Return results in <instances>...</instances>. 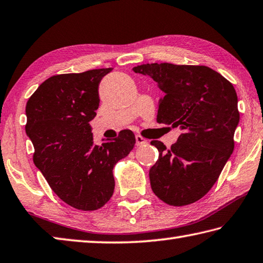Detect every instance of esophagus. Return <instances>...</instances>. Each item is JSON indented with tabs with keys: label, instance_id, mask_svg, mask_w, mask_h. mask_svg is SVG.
I'll use <instances>...</instances> for the list:
<instances>
[{
	"label": "esophagus",
	"instance_id": "obj_1",
	"mask_svg": "<svg viewBox=\"0 0 263 263\" xmlns=\"http://www.w3.org/2000/svg\"><path fill=\"white\" fill-rule=\"evenodd\" d=\"M146 144H148V141L145 139V138H142L141 136H136V145L137 146H142Z\"/></svg>",
	"mask_w": 263,
	"mask_h": 263
}]
</instances>
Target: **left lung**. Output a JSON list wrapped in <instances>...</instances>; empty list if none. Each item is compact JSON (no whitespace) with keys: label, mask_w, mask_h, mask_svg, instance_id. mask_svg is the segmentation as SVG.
I'll return each mask as SVG.
<instances>
[{"label":"left lung","mask_w":263,"mask_h":263,"mask_svg":"<svg viewBox=\"0 0 263 263\" xmlns=\"http://www.w3.org/2000/svg\"><path fill=\"white\" fill-rule=\"evenodd\" d=\"M133 71L149 77L164 94L157 122L183 130L170 149L161 141L151 142L159 149L149 170L153 192L171 206L198 201L216 183L233 152L239 123L236 90L203 65L152 63Z\"/></svg>","instance_id":"left-lung-1"}]
</instances>
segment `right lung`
<instances>
[{"label": "right lung", "instance_id": "obj_1", "mask_svg": "<svg viewBox=\"0 0 263 263\" xmlns=\"http://www.w3.org/2000/svg\"><path fill=\"white\" fill-rule=\"evenodd\" d=\"M111 68L52 76L26 103V135L33 161L51 190L71 207L95 211L115 189L112 169L128 155L136 138L123 130L115 139L94 144L89 122L100 104L99 85Z\"/></svg>", "mask_w": 263, "mask_h": 263}]
</instances>
